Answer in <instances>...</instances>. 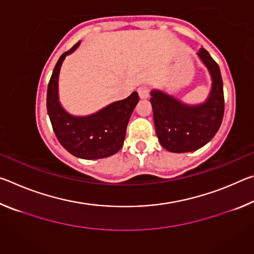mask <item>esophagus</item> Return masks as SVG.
I'll list each match as a JSON object with an SVG mask.
<instances>
[{"label":"esophagus","mask_w":254,"mask_h":254,"mask_svg":"<svg viewBox=\"0 0 254 254\" xmlns=\"http://www.w3.org/2000/svg\"><path fill=\"white\" fill-rule=\"evenodd\" d=\"M137 93L141 98H147L150 94V87L147 85H142L137 88Z\"/></svg>","instance_id":"34e87169"}]
</instances>
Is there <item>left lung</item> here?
I'll list each match as a JSON object with an SVG mask.
<instances>
[{
    "label": "left lung",
    "mask_w": 254,
    "mask_h": 254,
    "mask_svg": "<svg viewBox=\"0 0 254 254\" xmlns=\"http://www.w3.org/2000/svg\"><path fill=\"white\" fill-rule=\"evenodd\" d=\"M198 56L213 79L210 95L204 104L187 106L162 92H151L150 102L159 142L171 152H190L203 147L216 134L224 117L220 67L206 49L200 48Z\"/></svg>",
    "instance_id": "obj_1"
}]
</instances>
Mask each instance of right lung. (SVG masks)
I'll return each mask as SVG.
<instances>
[{
	"instance_id": "obj_1",
	"label": "right lung",
	"mask_w": 254,
	"mask_h": 254,
	"mask_svg": "<svg viewBox=\"0 0 254 254\" xmlns=\"http://www.w3.org/2000/svg\"><path fill=\"white\" fill-rule=\"evenodd\" d=\"M78 45L77 42L64 53L56 64L47 89V111L56 136L68 152L88 160L106 158L122 148L128 120L139 102V95L133 92L126 100L112 103L89 117H72L64 111L58 101L60 66Z\"/></svg>"
}]
</instances>
